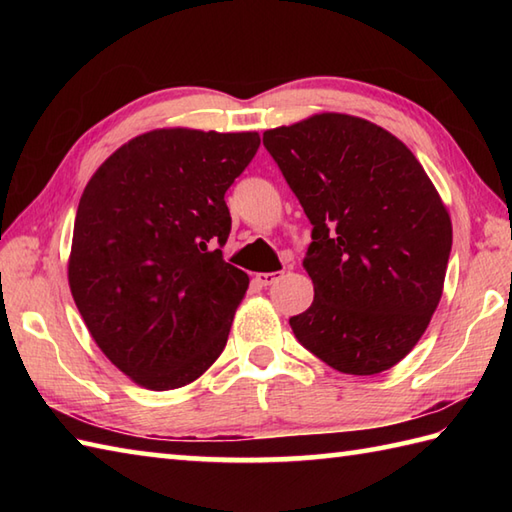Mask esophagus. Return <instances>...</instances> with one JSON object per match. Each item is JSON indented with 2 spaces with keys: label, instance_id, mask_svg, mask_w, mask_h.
Returning a JSON list of instances; mask_svg holds the SVG:
<instances>
[{
  "label": "esophagus",
  "instance_id": "esophagus-1",
  "mask_svg": "<svg viewBox=\"0 0 512 512\" xmlns=\"http://www.w3.org/2000/svg\"><path fill=\"white\" fill-rule=\"evenodd\" d=\"M284 277V273H259V275H255V281L259 286H273V284H277V281Z\"/></svg>",
  "mask_w": 512,
  "mask_h": 512
}]
</instances>
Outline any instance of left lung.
Here are the masks:
<instances>
[{"label": "left lung", "mask_w": 512, "mask_h": 512, "mask_svg": "<svg viewBox=\"0 0 512 512\" xmlns=\"http://www.w3.org/2000/svg\"><path fill=\"white\" fill-rule=\"evenodd\" d=\"M264 147L312 224V306L297 341L336 372L402 361L436 312L453 228L416 156L365 118L317 114L268 129Z\"/></svg>", "instance_id": "1"}]
</instances>
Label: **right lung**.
Segmentation results:
<instances>
[{
    "mask_svg": "<svg viewBox=\"0 0 512 512\" xmlns=\"http://www.w3.org/2000/svg\"><path fill=\"white\" fill-rule=\"evenodd\" d=\"M259 149L255 132L156 129L96 169L76 209L68 264L76 308L134 383H193L222 354L248 275L224 262V193Z\"/></svg>",
    "mask_w": 512,
    "mask_h": 512,
    "instance_id": "add662e5",
    "label": "right lung"
}]
</instances>
